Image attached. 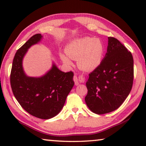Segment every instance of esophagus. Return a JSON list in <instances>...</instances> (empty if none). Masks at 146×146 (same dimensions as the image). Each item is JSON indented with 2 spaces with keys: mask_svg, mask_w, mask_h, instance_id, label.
I'll return each instance as SVG.
<instances>
[{
  "mask_svg": "<svg viewBox=\"0 0 146 146\" xmlns=\"http://www.w3.org/2000/svg\"><path fill=\"white\" fill-rule=\"evenodd\" d=\"M73 80L74 82V84L76 86L79 84L80 83L84 82L86 80L85 76L83 74H79L78 76L75 75L73 78Z\"/></svg>",
  "mask_w": 146,
  "mask_h": 146,
  "instance_id": "1",
  "label": "esophagus"
}]
</instances>
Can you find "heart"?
Returning <instances> with one entry per match:
<instances>
[{"instance_id":"heart-1","label":"heart","mask_w":146,"mask_h":146,"mask_svg":"<svg viewBox=\"0 0 146 146\" xmlns=\"http://www.w3.org/2000/svg\"><path fill=\"white\" fill-rule=\"evenodd\" d=\"M66 53L68 56L60 54L64 62L70 64V58L78 60V64L81 69L91 71L100 64L104 54V46L100 39L81 38L72 41L66 48Z\"/></svg>"}]
</instances>
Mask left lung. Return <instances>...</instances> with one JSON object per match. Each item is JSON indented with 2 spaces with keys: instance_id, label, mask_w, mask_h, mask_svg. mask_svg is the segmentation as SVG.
Returning <instances> with one entry per match:
<instances>
[{
  "instance_id": "1",
  "label": "left lung",
  "mask_w": 146,
  "mask_h": 146,
  "mask_svg": "<svg viewBox=\"0 0 146 146\" xmlns=\"http://www.w3.org/2000/svg\"><path fill=\"white\" fill-rule=\"evenodd\" d=\"M133 82L131 53L113 37L100 64L89 74L85 102L97 114L110 113L118 108L130 92Z\"/></svg>"
}]
</instances>
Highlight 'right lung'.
Wrapping results in <instances>:
<instances>
[{"label":"right lung","mask_w":146,"mask_h":146,"mask_svg":"<svg viewBox=\"0 0 146 146\" xmlns=\"http://www.w3.org/2000/svg\"><path fill=\"white\" fill-rule=\"evenodd\" d=\"M40 34L33 36L18 50L11 72V88L22 108L38 118L54 117L62 108L74 84L72 72H63L54 64L40 78L28 77L23 68V59L28 49L40 40Z\"/></svg>","instance_id":"obj_1"}]
</instances>
